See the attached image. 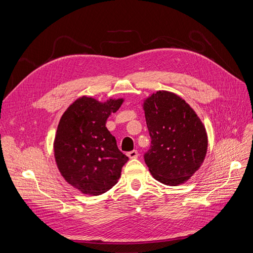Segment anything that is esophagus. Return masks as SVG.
I'll return each mask as SVG.
<instances>
[{
	"label": "esophagus",
	"mask_w": 253,
	"mask_h": 253,
	"mask_svg": "<svg viewBox=\"0 0 253 253\" xmlns=\"http://www.w3.org/2000/svg\"><path fill=\"white\" fill-rule=\"evenodd\" d=\"M138 152H137L136 150H133V151H131V152H128L127 153V156L131 158V159H135V158H137L138 157Z\"/></svg>",
	"instance_id": "34e87169"
}]
</instances>
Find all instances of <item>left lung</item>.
Returning <instances> with one entry per match:
<instances>
[{
	"instance_id": "obj_1",
	"label": "left lung",
	"mask_w": 253,
	"mask_h": 253,
	"mask_svg": "<svg viewBox=\"0 0 253 253\" xmlns=\"http://www.w3.org/2000/svg\"><path fill=\"white\" fill-rule=\"evenodd\" d=\"M151 148L144 162L156 180L178 186L200 169L208 149L205 126L182 98L158 90L143 102Z\"/></svg>"
}]
</instances>
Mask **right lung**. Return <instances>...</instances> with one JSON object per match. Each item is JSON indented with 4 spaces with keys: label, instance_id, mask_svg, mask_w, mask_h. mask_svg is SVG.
<instances>
[{
    "label": "right lung",
    "instance_id": "add662e5",
    "mask_svg": "<svg viewBox=\"0 0 253 253\" xmlns=\"http://www.w3.org/2000/svg\"><path fill=\"white\" fill-rule=\"evenodd\" d=\"M124 99L100 102L83 96L60 119L53 141L58 169L71 186L86 195H100L116 185L128 158L105 126Z\"/></svg>",
    "mask_w": 253,
    "mask_h": 253
}]
</instances>
